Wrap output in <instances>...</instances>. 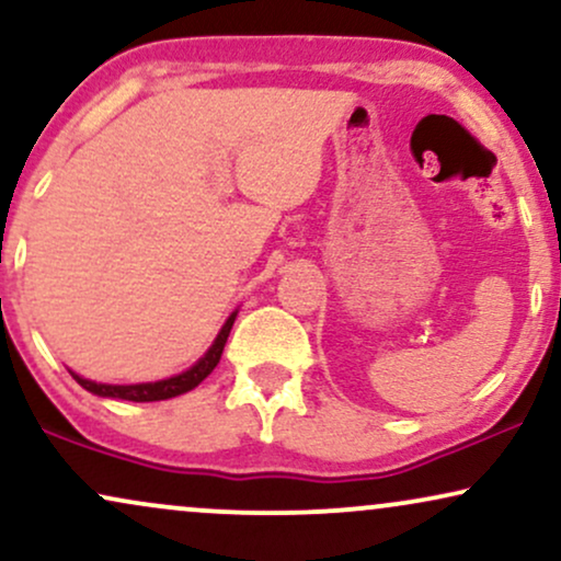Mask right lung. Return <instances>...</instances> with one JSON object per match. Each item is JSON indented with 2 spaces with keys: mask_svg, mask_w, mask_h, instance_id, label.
<instances>
[{
  "mask_svg": "<svg viewBox=\"0 0 561 561\" xmlns=\"http://www.w3.org/2000/svg\"><path fill=\"white\" fill-rule=\"evenodd\" d=\"M234 319H238V310H232V313H229V319L225 321V327L219 329V334H216L211 347H208L191 368L182 370V374H178V376H170V379L146 381V383H99V381L83 379V376H78L76 370H70V376L85 391H91V394H96V397H110V400H127V402L172 400V397H180V394H185V391L198 387V383L204 381L206 376L216 368L221 353H225L227 336H229V332H232Z\"/></svg>",
  "mask_w": 561,
  "mask_h": 561,
  "instance_id": "obj_1",
  "label": "right lung"
}]
</instances>
